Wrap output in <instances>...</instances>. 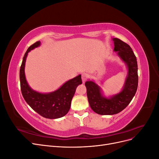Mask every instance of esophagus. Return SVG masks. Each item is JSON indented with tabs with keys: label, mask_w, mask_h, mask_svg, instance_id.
I'll use <instances>...</instances> for the list:
<instances>
[{
	"label": "esophagus",
	"mask_w": 159,
	"mask_h": 159,
	"mask_svg": "<svg viewBox=\"0 0 159 159\" xmlns=\"http://www.w3.org/2000/svg\"><path fill=\"white\" fill-rule=\"evenodd\" d=\"M88 74H87L86 73H83L81 74V79H82V81L84 83L88 80Z\"/></svg>",
	"instance_id": "34e87169"
}]
</instances>
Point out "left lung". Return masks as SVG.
Masks as SVG:
<instances>
[{"instance_id":"obj_1","label":"left lung","mask_w":159,"mask_h":159,"mask_svg":"<svg viewBox=\"0 0 159 159\" xmlns=\"http://www.w3.org/2000/svg\"><path fill=\"white\" fill-rule=\"evenodd\" d=\"M114 51L125 62L128 67V75L123 90L110 99L103 98L98 85L92 81L85 83L90 107L99 115H114L121 112L131 102L138 87V67L137 57L132 48L127 43L115 38Z\"/></svg>"}]
</instances>
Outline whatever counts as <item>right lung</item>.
<instances>
[{
	"instance_id": "right-lung-1",
	"label": "right lung",
	"mask_w": 159,
	"mask_h": 159,
	"mask_svg": "<svg viewBox=\"0 0 159 159\" xmlns=\"http://www.w3.org/2000/svg\"><path fill=\"white\" fill-rule=\"evenodd\" d=\"M38 41L28 48L23 57L20 69V88L24 99L30 107L41 116L47 119H57L68 113L78 85L82 84L81 75L66 82L60 88L50 93H40L32 90L28 85L25 74V66L28 53L39 46Z\"/></svg>"
}]
</instances>
